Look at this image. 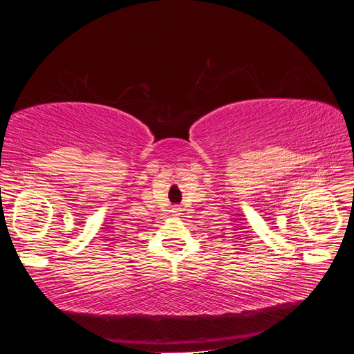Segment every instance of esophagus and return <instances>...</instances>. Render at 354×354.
I'll return each instance as SVG.
<instances>
[{
    "label": "esophagus",
    "mask_w": 354,
    "mask_h": 354,
    "mask_svg": "<svg viewBox=\"0 0 354 354\" xmlns=\"http://www.w3.org/2000/svg\"><path fill=\"white\" fill-rule=\"evenodd\" d=\"M180 211H181V209H180V207H177V205H174V207H173V212H174V216H180Z\"/></svg>",
    "instance_id": "esophagus-1"
}]
</instances>
